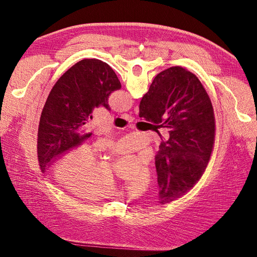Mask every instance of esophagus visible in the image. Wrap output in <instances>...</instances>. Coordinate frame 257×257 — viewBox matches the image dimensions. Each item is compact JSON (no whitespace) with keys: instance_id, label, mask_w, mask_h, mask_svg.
<instances>
[{"instance_id":"esophagus-1","label":"esophagus","mask_w":257,"mask_h":257,"mask_svg":"<svg viewBox=\"0 0 257 257\" xmlns=\"http://www.w3.org/2000/svg\"><path fill=\"white\" fill-rule=\"evenodd\" d=\"M121 118L127 120L128 122H133V121L135 120L134 116L132 115V114H128V113H122V114H121Z\"/></svg>"}]
</instances>
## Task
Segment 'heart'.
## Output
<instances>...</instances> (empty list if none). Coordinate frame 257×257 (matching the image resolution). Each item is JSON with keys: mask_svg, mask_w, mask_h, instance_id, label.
<instances>
[{"mask_svg": "<svg viewBox=\"0 0 257 257\" xmlns=\"http://www.w3.org/2000/svg\"><path fill=\"white\" fill-rule=\"evenodd\" d=\"M57 180L68 186L75 195L98 200L118 195L121 185L110 166L103 163L94 146L82 144L62 158L54 169ZM150 182V170L143 167L132 179L128 191L141 194Z\"/></svg>", "mask_w": 257, "mask_h": 257, "instance_id": "obj_1", "label": "heart"}]
</instances>
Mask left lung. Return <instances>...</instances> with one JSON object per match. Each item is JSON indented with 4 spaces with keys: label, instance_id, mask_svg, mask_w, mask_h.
<instances>
[{
    "label": "left lung",
    "instance_id": "left-lung-1",
    "mask_svg": "<svg viewBox=\"0 0 257 257\" xmlns=\"http://www.w3.org/2000/svg\"><path fill=\"white\" fill-rule=\"evenodd\" d=\"M121 83L113 69L97 59H84L60 77L43 108L37 133V158L45 173L57 158L92 133L85 128L94 107L110 110L108 98Z\"/></svg>",
    "mask_w": 257,
    "mask_h": 257
}]
</instances>
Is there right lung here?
<instances>
[{"label":"right lung","mask_w":257,"mask_h":257,"mask_svg":"<svg viewBox=\"0 0 257 257\" xmlns=\"http://www.w3.org/2000/svg\"><path fill=\"white\" fill-rule=\"evenodd\" d=\"M139 116L163 122L169 138L155 155L161 204L193 189L211 158L215 120L211 100L197 77L181 66L161 72L139 105Z\"/></svg>","instance_id":"right-lung-1"}]
</instances>
